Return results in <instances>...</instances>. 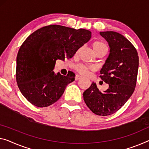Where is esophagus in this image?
Masks as SVG:
<instances>
[{"mask_svg":"<svg viewBox=\"0 0 149 149\" xmlns=\"http://www.w3.org/2000/svg\"><path fill=\"white\" fill-rule=\"evenodd\" d=\"M81 77L80 76V75H76L75 76V81H79V80H80L81 79Z\"/></svg>","mask_w":149,"mask_h":149,"instance_id":"obj_1","label":"esophagus"}]
</instances>
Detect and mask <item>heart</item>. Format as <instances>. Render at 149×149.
I'll list each match as a JSON object with an SVG mask.
<instances>
[{"instance_id": "heart-1", "label": "heart", "mask_w": 149, "mask_h": 149, "mask_svg": "<svg viewBox=\"0 0 149 149\" xmlns=\"http://www.w3.org/2000/svg\"><path fill=\"white\" fill-rule=\"evenodd\" d=\"M92 47L95 53H97V52L100 51H107L106 45H104V43L100 42V41H96V42H94L92 45ZM76 69L77 71L81 73V74L83 75H86L88 74L90 70H93L94 69V68L93 67H87V66L83 65H79L76 66Z\"/></svg>"}]
</instances>
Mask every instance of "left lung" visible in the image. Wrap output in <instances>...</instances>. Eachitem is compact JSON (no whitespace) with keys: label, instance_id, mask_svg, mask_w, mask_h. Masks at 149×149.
Wrapping results in <instances>:
<instances>
[{"label":"left lung","instance_id":"8db88e82","mask_svg":"<svg viewBox=\"0 0 149 149\" xmlns=\"http://www.w3.org/2000/svg\"><path fill=\"white\" fill-rule=\"evenodd\" d=\"M107 41L109 54L100 70V77L109 88L101 92L95 82L83 93L86 104L97 115L116 113L129 100L136 86L139 56L135 48L124 36L114 31L100 32Z\"/></svg>","mask_w":149,"mask_h":149}]
</instances>
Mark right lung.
<instances>
[{
  "label": "right lung",
  "mask_w": 149,
  "mask_h": 149,
  "mask_svg": "<svg viewBox=\"0 0 149 149\" xmlns=\"http://www.w3.org/2000/svg\"><path fill=\"white\" fill-rule=\"evenodd\" d=\"M91 38L88 30L54 24L29 36L18 52L16 70L18 86L26 100L37 107H47L56 102L75 76L74 73L67 76L55 74L56 60L72 58Z\"/></svg>",
  "instance_id": "obj_1"
}]
</instances>
